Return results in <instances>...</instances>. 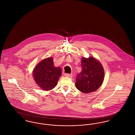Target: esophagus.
I'll return each instance as SVG.
<instances>
[{"mask_svg": "<svg viewBox=\"0 0 135 135\" xmlns=\"http://www.w3.org/2000/svg\"><path fill=\"white\" fill-rule=\"evenodd\" d=\"M65 76L66 77L72 78V74H67V73H66V74H65Z\"/></svg>", "mask_w": 135, "mask_h": 135, "instance_id": "esophagus-1", "label": "esophagus"}]
</instances>
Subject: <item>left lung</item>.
<instances>
[{
    "label": "left lung",
    "instance_id": "left-lung-1",
    "mask_svg": "<svg viewBox=\"0 0 135 135\" xmlns=\"http://www.w3.org/2000/svg\"><path fill=\"white\" fill-rule=\"evenodd\" d=\"M82 71L77 75L75 82L77 89L89 94L95 91L102 84L104 70L100 62L93 57L81 59Z\"/></svg>",
    "mask_w": 135,
    "mask_h": 135
}]
</instances>
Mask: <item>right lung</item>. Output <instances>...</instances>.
<instances>
[{"mask_svg": "<svg viewBox=\"0 0 135 135\" xmlns=\"http://www.w3.org/2000/svg\"><path fill=\"white\" fill-rule=\"evenodd\" d=\"M32 75L36 84L42 90L48 91L53 89L58 84L62 75L60 67H55L53 58H46L34 67Z\"/></svg>", "mask_w": 135, "mask_h": 135, "instance_id": "right-lung-1", "label": "right lung"}]
</instances>
